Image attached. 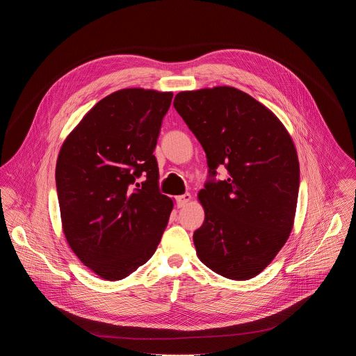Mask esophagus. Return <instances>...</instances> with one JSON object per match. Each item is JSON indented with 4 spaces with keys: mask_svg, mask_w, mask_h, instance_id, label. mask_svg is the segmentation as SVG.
<instances>
[{
    "mask_svg": "<svg viewBox=\"0 0 356 356\" xmlns=\"http://www.w3.org/2000/svg\"><path fill=\"white\" fill-rule=\"evenodd\" d=\"M190 201H191V194L190 193H186V194H181V195L176 197V202H177V207L179 209L187 206Z\"/></svg>",
    "mask_w": 356,
    "mask_h": 356,
    "instance_id": "esophagus-1",
    "label": "esophagus"
}]
</instances>
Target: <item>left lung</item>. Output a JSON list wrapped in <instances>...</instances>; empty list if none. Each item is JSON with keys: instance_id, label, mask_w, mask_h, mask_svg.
<instances>
[{"instance_id": "1", "label": "left lung", "mask_w": 356, "mask_h": 356, "mask_svg": "<svg viewBox=\"0 0 356 356\" xmlns=\"http://www.w3.org/2000/svg\"><path fill=\"white\" fill-rule=\"evenodd\" d=\"M206 152L210 181L197 197L204 222L194 232L198 259L213 272L248 280L276 258L294 225L300 166L282 121L229 86L180 91L173 103Z\"/></svg>"}]
</instances>
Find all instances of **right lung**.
I'll list each match as a JSON object with an SVG mask.
<instances>
[{"label": "right lung", "instance_id": "add662e5", "mask_svg": "<svg viewBox=\"0 0 356 356\" xmlns=\"http://www.w3.org/2000/svg\"><path fill=\"white\" fill-rule=\"evenodd\" d=\"M172 91L122 88L99 99L65 139L56 162L62 228L101 279L121 280L154 255L173 210L154 155ZM144 181L137 183V177Z\"/></svg>", "mask_w": 356, "mask_h": 356}]
</instances>
